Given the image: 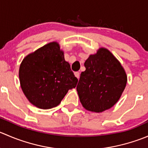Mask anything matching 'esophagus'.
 <instances>
[{
    "label": "esophagus",
    "mask_w": 148,
    "mask_h": 148,
    "mask_svg": "<svg viewBox=\"0 0 148 148\" xmlns=\"http://www.w3.org/2000/svg\"><path fill=\"white\" fill-rule=\"evenodd\" d=\"M74 75H75L76 77H77V79H79V76H80V74L79 71H76V72H74Z\"/></svg>",
    "instance_id": "obj_1"
}]
</instances>
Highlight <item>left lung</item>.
Here are the masks:
<instances>
[{
    "label": "left lung",
    "instance_id": "left-lung-1",
    "mask_svg": "<svg viewBox=\"0 0 148 148\" xmlns=\"http://www.w3.org/2000/svg\"><path fill=\"white\" fill-rule=\"evenodd\" d=\"M86 70L77 86L80 102L86 110L102 112L111 108L120 98L127 84L123 67L112 53L101 48L84 63Z\"/></svg>",
    "mask_w": 148,
    "mask_h": 148
}]
</instances>
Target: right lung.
<instances>
[{"instance_id":"right-lung-1","label":"right lung","mask_w":148,"mask_h":148,"mask_svg":"<svg viewBox=\"0 0 148 148\" xmlns=\"http://www.w3.org/2000/svg\"><path fill=\"white\" fill-rule=\"evenodd\" d=\"M19 79L29 102L44 110L59 105L69 89L78 82L56 42L28 55L20 66Z\"/></svg>"}]
</instances>
